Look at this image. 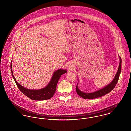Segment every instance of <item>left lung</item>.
I'll return each mask as SVG.
<instances>
[{"instance_id": "left-lung-1", "label": "left lung", "mask_w": 131, "mask_h": 131, "mask_svg": "<svg viewBox=\"0 0 131 131\" xmlns=\"http://www.w3.org/2000/svg\"><path fill=\"white\" fill-rule=\"evenodd\" d=\"M119 58H120V63L118 68V70L113 80L109 84H108L105 87H103L100 89H99L95 92H91V93H85L80 91L78 87V83L77 85L76 86V91L79 96L85 99L97 98L101 96H104L105 95L107 94V93H109L112 90H113L114 87H115L116 85L117 84V83L118 82V81L119 80V77L120 75L121 71L122 60L120 56H119Z\"/></svg>"}]
</instances>
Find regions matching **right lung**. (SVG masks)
<instances>
[{"mask_svg": "<svg viewBox=\"0 0 131 131\" xmlns=\"http://www.w3.org/2000/svg\"><path fill=\"white\" fill-rule=\"evenodd\" d=\"M11 71L12 77L14 79L19 90L25 95L34 100H45L51 98L55 93L57 85L59 79L61 75L67 72V70H66L60 69L57 70L54 72L50 81L46 87L40 89H31L25 88L18 83L13 74L12 61L11 62Z\"/></svg>", "mask_w": 131, "mask_h": 131, "instance_id": "right-lung-1", "label": "right lung"}]
</instances>
